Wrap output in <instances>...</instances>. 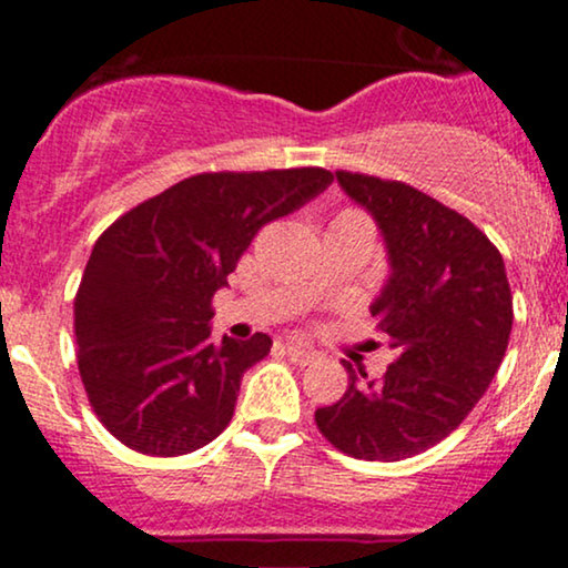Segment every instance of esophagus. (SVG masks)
Instances as JSON below:
<instances>
[{"label": "esophagus", "instance_id": "esophagus-1", "mask_svg": "<svg viewBox=\"0 0 568 568\" xmlns=\"http://www.w3.org/2000/svg\"><path fill=\"white\" fill-rule=\"evenodd\" d=\"M285 352H288L291 361L298 363V366H310V363H315L321 357L315 349L306 347L302 342H285Z\"/></svg>", "mask_w": 568, "mask_h": 568}]
</instances>
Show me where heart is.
I'll return each mask as SVG.
<instances>
[{"label":"heart","instance_id":"obj_1","mask_svg":"<svg viewBox=\"0 0 568 568\" xmlns=\"http://www.w3.org/2000/svg\"><path fill=\"white\" fill-rule=\"evenodd\" d=\"M338 216H355V211H344V213H338Z\"/></svg>","mask_w":568,"mask_h":568}]
</instances>
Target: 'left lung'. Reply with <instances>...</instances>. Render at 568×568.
Here are the masks:
<instances>
[{
  "label": "left lung",
  "instance_id": "8db88e82",
  "mask_svg": "<svg viewBox=\"0 0 568 568\" xmlns=\"http://www.w3.org/2000/svg\"><path fill=\"white\" fill-rule=\"evenodd\" d=\"M336 181L387 245L389 277L371 315L397 357L382 379L342 361L347 393L315 422L342 454L400 462L452 435L484 397L510 342V283L497 245L443 202L376 175L336 171Z\"/></svg>",
  "mask_w": 568,
  "mask_h": 568
}]
</instances>
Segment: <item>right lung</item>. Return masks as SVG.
Returning <instances> with one entry per match:
<instances>
[{"mask_svg": "<svg viewBox=\"0 0 568 568\" xmlns=\"http://www.w3.org/2000/svg\"><path fill=\"white\" fill-rule=\"evenodd\" d=\"M334 181L323 168L200 173L95 240L74 298L77 366L101 425L133 452L181 456L232 422L240 379L272 338L211 342L224 288L264 224Z\"/></svg>", "mask_w": 568, "mask_h": 568, "instance_id": "right-lung-1", "label": "right lung"}]
</instances>
